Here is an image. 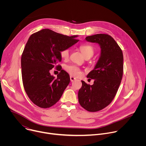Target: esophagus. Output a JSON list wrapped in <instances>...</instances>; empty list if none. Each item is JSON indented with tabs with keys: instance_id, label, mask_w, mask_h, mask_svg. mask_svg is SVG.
<instances>
[{
	"instance_id": "obj_1",
	"label": "esophagus",
	"mask_w": 146,
	"mask_h": 146,
	"mask_svg": "<svg viewBox=\"0 0 146 146\" xmlns=\"http://www.w3.org/2000/svg\"><path fill=\"white\" fill-rule=\"evenodd\" d=\"M70 81H71L72 82H73V81H74V80H76V78H74V77H73V76H70Z\"/></svg>"
}]
</instances>
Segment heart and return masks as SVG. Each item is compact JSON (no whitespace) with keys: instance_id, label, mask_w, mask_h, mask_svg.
I'll use <instances>...</instances> for the list:
<instances>
[{"instance_id":"b5f03b06","label":"heart","mask_w":146,"mask_h":146,"mask_svg":"<svg viewBox=\"0 0 146 146\" xmlns=\"http://www.w3.org/2000/svg\"><path fill=\"white\" fill-rule=\"evenodd\" d=\"M79 49L81 52L82 54L83 55V56H84L85 58H90L93 56L95 51V47L93 46L88 44H84L80 45L79 47ZM70 52V50L69 48H63L60 51V56L63 59H66L69 57ZM66 70L70 75L73 76H78L81 73L80 69L78 67L74 65L67 66L66 67Z\"/></svg>"}]
</instances>
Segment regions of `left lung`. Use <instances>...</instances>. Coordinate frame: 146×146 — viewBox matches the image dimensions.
Returning a JSON list of instances; mask_svg holds the SVG:
<instances>
[{
	"label": "left lung",
	"instance_id": "obj_1",
	"mask_svg": "<svg viewBox=\"0 0 146 146\" xmlns=\"http://www.w3.org/2000/svg\"><path fill=\"white\" fill-rule=\"evenodd\" d=\"M86 41L100 46L101 54L94 70L87 75L94 79L92 86L81 81L78 93L80 105L90 112L100 111L114 98L122 78L123 54L115 40L108 34L87 36Z\"/></svg>",
	"mask_w": 146,
	"mask_h": 146
}]
</instances>
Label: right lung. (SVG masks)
Here are the masks:
<instances>
[{
    "instance_id": "right-lung-1",
    "label": "right lung",
    "mask_w": 146,
    "mask_h": 146,
    "mask_svg": "<svg viewBox=\"0 0 146 146\" xmlns=\"http://www.w3.org/2000/svg\"><path fill=\"white\" fill-rule=\"evenodd\" d=\"M77 36L44 29L29 37L21 56L22 78L28 96L36 106L43 109L52 106L69 84V74L58 63L61 60L60 50L78 42ZM54 67L61 70L56 79L49 73Z\"/></svg>"
}]
</instances>
